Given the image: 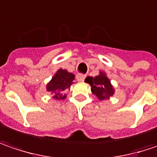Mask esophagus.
<instances>
[{
    "label": "esophagus",
    "instance_id": "esophagus-1",
    "mask_svg": "<svg viewBox=\"0 0 157 157\" xmlns=\"http://www.w3.org/2000/svg\"><path fill=\"white\" fill-rule=\"evenodd\" d=\"M86 78V75L84 74H78L77 75V79L79 81V82H83Z\"/></svg>",
    "mask_w": 157,
    "mask_h": 157
}]
</instances>
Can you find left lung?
Masks as SVG:
<instances>
[{"label":"left lung","instance_id":"1","mask_svg":"<svg viewBox=\"0 0 157 157\" xmlns=\"http://www.w3.org/2000/svg\"><path fill=\"white\" fill-rule=\"evenodd\" d=\"M85 82L91 86V92L100 101L109 100L115 94V88L104 71H100L95 77H86Z\"/></svg>","mask_w":157,"mask_h":157}]
</instances>
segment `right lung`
Instances as JSON below:
<instances>
[{"label": "right lung", "mask_w": 157, "mask_h": 157, "mask_svg": "<svg viewBox=\"0 0 157 157\" xmlns=\"http://www.w3.org/2000/svg\"><path fill=\"white\" fill-rule=\"evenodd\" d=\"M74 74L61 68L47 84V91L51 94L52 97L55 100H64L67 97L65 91L70 90L71 86L74 84Z\"/></svg>", "instance_id": "right-lung-1"}]
</instances>
